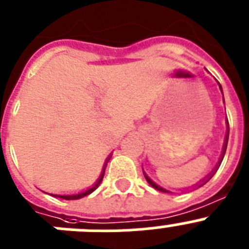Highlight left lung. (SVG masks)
Wrapping results in <instances>:
<instances>
[{
	"mask_svg": "<svg viewBox=\"0 0 249 249\" xmlns=\"http://www.w3.org/2000/svg\"><path fill=\"white\" fill-rule=\"evenodd\" d=\"M219 88H220V85H219ZM220 90H222V88H220ZM227 123H228V120H227ZM228 125H229V124H228ZM228 137H229V126H228V131H227L226 142H224V148H223V155H222V159H220V160H223V157H224V154H226L227 144H228ZM215 172H217V169H214V173H215ZM214 173H213V174H214ZM212 177H213V176H212ZM145 178H146V180H148V183H149V184H150L151 187H153V188H155V189H158V190H160V192H164V193H169V192H168V190L163 189V188H161V187H159V185H157V184H155L154 181H151L150 179H149L148 177H146V176H145ZM209 179H211V178H209ZM209 179H208V180H209ZM208 180H207V181H208ZM203 184H204V183H203ZM203 184H202V185H203Z\"/></svg>",
	"mask_w": 249,
	"mask_h": 249,
	"instance_id": "obj_1",
	"label": "left lung"
}]
</instances>
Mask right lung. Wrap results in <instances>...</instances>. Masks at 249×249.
Returning a JSON list of instances; mask_svg holds the SVG:
<instances>
[{
	"instance_id": "obj_1",
	"label": "right lung",
	"mask_w": 249,
	"mask_h": 249,
	"mask_svg": "<svg viewBox=\"0 0 249 249\" xmlns=\"http://www.w3.org/2000/svg\"><path fill=\"white\" fill-rule=\"evenodd\" d=\"M105 168H107V166H104L103 173H101V176H100V178H99V180L96 181V184H95L92 188H90V189L86 190V192H83V193H79V194H71V196H57V194H56V196H57V198H62V199H66V200H72V199H80V198H83V196H89V194L92 193V192H94V190L96 189L99 185H100L101 181H103L104 174H105ZM51 196H53V194H51Z\"/></svg>"
}]
</instances>
